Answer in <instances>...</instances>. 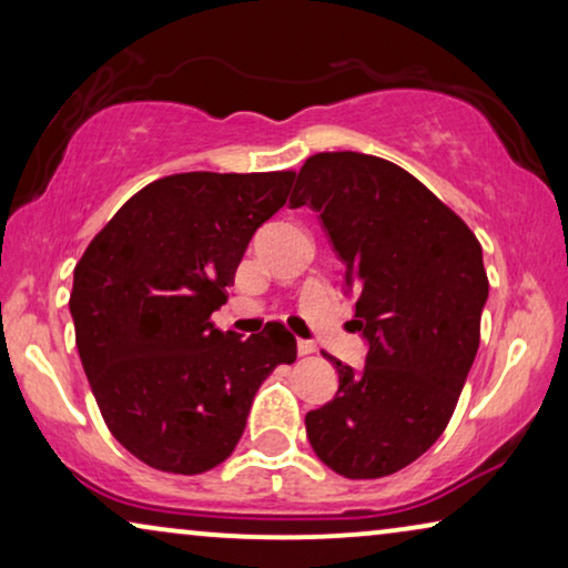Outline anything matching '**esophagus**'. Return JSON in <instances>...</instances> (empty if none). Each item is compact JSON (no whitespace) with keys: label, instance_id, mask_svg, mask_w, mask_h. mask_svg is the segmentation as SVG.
Returning a JSON list of instances; mask_svg holds the SVG:
<instances>
[{"label":"esophagus","instance_id":"34e87169","mask_svg":"<svg viewBox=\"0 0 568 568\" xmlns=\"http://www.w3.org/2000/svg\"><path fill=\"white\" fill-rule=\"evenodd\" d=\"M313 352H315V344H313V341L297 338V354H300V356H307V354H313Z\"/></svg>","mask_w":568,"mask_h":568}]
</instances>
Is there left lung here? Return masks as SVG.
I'll list each match as a JSON object with an SVG mask.
<instances>
[{"mask_svg":"<svg viewBox=\"0 0 568 568\" xmlns=\"http://www.w3.org/2000/svg\"><path fill=\"white\" fill-rule=\"evenodd\" d=\"M290 204L313 206L356 294L359 372L333 359L336 398L305 416L315 455L346 478H383L442 437L480 344V243L422 181L375 154L317 152Z\"/></svg>","mask_w":568,"mask_h":568,"instance_id":"left-lung-1","label":"left lung"}]
</instances>
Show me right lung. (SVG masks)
<instances>
[{
	"label": "right lung",
	"instance_id": "add662e5",
	"mask_svg": "<svg viewBox=\"0 0 568 568\" xmlns=\"http://www.w3.org/2000/svg\"><path fill=\"white\" fill-rule=\"evenodd\" d=\"M292 170L178 173L134 193L74 266L77 352L108 429L131 455L196 476L227 460L263 379L297 359L282 323L251 338L212 313Z\"/></svg>",
	"mask_w": 568,
	"mask_h": 568
}]
</instances>
